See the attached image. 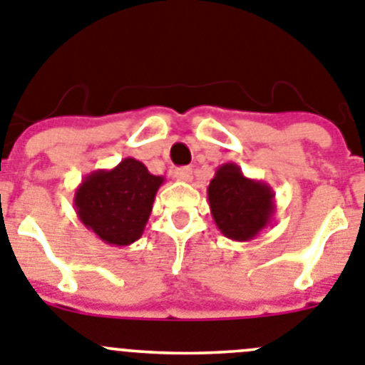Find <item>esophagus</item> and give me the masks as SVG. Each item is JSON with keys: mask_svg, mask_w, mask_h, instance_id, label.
I'll use <instances>...</instances> for the list:
<instances>
[{"mask_svg": "<svg viewBox=\"0 0 365 365\" xmlns=\"http://www.w3.org/2000/svg\"><path fill=\"white\" fill-rule=\"evenodd\" d=\"M175 178L182 180V182H190L192 180V169L190 167H180L175 170Z\"/></svg>", "mask_w": 365, "mask_h": 365, "instance_id": "1", "label": "esophagus"}]
</instances>
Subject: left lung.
Returning a JSON list of instances; mask_svg holds the SVG:
<instances>
[{"label": "left lung", "mask_w": 365, "mask_h": 365, "mask_svg": "<svg viewBox=\"0 0 365 365\" xmlns=\"http://www.w3.org/2000/svg\"><path fill=\"white\" fill-rule=\"evenodd\" d=\"M216 227L235 242H251L271 225L277 212L274 190L242 173L236 163H223L207 187Z\"/></svg>", "instance_id": "1"}]
</instances>
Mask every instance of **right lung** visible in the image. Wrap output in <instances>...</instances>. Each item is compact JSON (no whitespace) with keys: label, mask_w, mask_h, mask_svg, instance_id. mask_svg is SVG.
<instances>
[{"label":"right lung","mask_w":365,"mask_h":365,"mask_svg":"<svg viewBox=\"0 0 365 365\" xmlns=\"http://www.w3.org/2000/svg\"><path fill=\"white\" fill-rule=\"evenodd\" d=\"M163 182V176L150 175L142 162L125 158L113 169L85 176L74 192V209L101 242L114 247L130 245L142 238Z\"/></svg>","instance_id":"obj_1"}]
</instances>
